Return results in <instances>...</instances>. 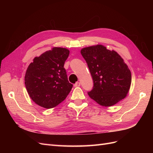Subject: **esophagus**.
<instances>
[{"label":"esophagus","mask_w":153,"mask_h":153,"mask_svg":"<svg viewBox=\"0 0 153 153\" xmlns=\"http://www.w3.org/2000/svg\"><path fill=\"white\" fill-rule=\"evenodd\" d=\"M80 86V82H76V84H75V85H74V87H79Z\"/></svg>","instance_id":"34e87169"}]
</instances>
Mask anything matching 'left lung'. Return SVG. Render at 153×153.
Instances as JSON below:
<instances>
[{"mask_svg":"<svg viewBox=\"0 0 153 153\" xmlns=\"http://www.w3.org/2000/svg\"><path fill=\"white\" fill-rule=\"evenodd\" d=\"M94 82L89 97L103 106H111L126 98L131 83V73L122 57L101 45L82 48Z\"/></svg>","mask_w":153,"mask_h":153,"instance_id":"left-lung-1","label":"left lung"}]
</instances>
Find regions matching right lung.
I'll use <instances>...</instances> for the list:
<instances>
[{
    "label": "right lung",
    "instance_id": "right-lung-1",
    "mask_svg": "<svg viewBox=\"0 0 153 153\" xmlns=\"http://www.w3.org/2000/svg\"><path fill=\"white\" fill-rule=\"evenodd\" d=\"M69 54L67 48L53 47L36 57L27 68L25 87L37 105L45 108H53L70 92L73 85L69 82L64 68Z\"/></svg>",
    "mask_w": 153,
    "mask_h": 153
}]
</instances>
